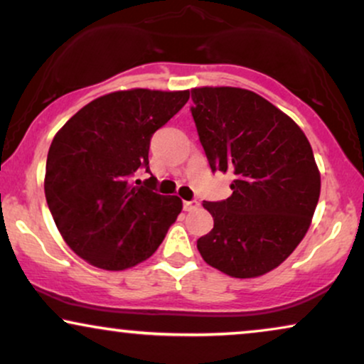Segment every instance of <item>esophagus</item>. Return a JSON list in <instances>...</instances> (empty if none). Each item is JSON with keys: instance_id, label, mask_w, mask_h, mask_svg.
<instances>
[{"instance_id": "esophagus-1", "label": "esophagus", "mask_w": 364, "mask_h": 364, "mask_svg": "<svg viewBox=\"0 0 364 364\" xmlns=\"http://www.w3.org/2000/svg\"><path fill=\"white\" fill-rule=\"evenodd\" d=\"M198 206H200V203H198L196 200L183 201V210H185V211H193V210H196Z\"/></svg>"}]
</instances>
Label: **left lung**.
<instances>
[{
    "mask_svg": "<svg viewBox=\"0 0 364 364\" xmlns=\"http://www.w3.org/2000/svg\"><path fill=\"white\" fill-rule=\"evenodd\" d=\"M191 116L211 171H232V196L203 201L213 228L196 242L206 264L238 279L279 267L304 238L321 176L301 127L237 87L191 90Z\"/></svg>",
    "mask_w": 364,
    "mask_h": 364,
    "instance_id": "1",
    "label": "left lung"
}]
</instances>
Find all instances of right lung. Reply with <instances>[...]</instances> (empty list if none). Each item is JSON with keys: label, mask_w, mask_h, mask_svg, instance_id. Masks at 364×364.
I'll list each match as a JSON object with an SVG mask.
<instances>
[{"label": "right lung", "mask_w": 364, "mask_h": 364, "mask_svg": "<svg viewBox=\"0 0 364 364\" xmlns=\"http://www.w3.org/2000/svg\"><path fill=\"white\" fill-rule=\"evenodd\" d=\"M190 92L121 90L92 100L53 137L45 196L67 245L89 264L124 270L149 259L183 208L149 172L151 137Z\"/></svg>", "instance_id": "right-lung-1"}]
</instances>
